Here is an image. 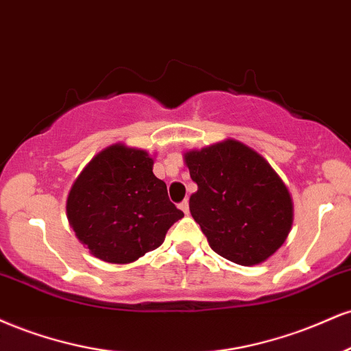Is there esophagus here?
Returning a JSON list of instances; mask_svg holds the SVG:
<instances>
[{"label": "esophagus", "instance_id": "34e87169", "mask_svg": "<svg viewBox=\"0 0 351 351\" xmlns=\"http://www.w3.org/2000/svg\"><path fill=\"white\" fill-rule=\"evenodd\" d=\"M179 208L182 210V212L185 213V215H187V213H189V200L180 202V204H179Z\"/></svg>", "mask_w": 351, "mask_h": 351}]
</instances>
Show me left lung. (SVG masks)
Returning <instances> with one entry per match:
<instances>
[{"label":"left lung","instance_id":"1","mask_svg":"<svg viewBox=\"0 0 351 351\" xmlns=\"http://www.w3.org/2000/svg\"><path fill=\"white\" fill-rule=\"evenodd\" d=\"M185 164L197 184L189 208L217 254L253 266L281 248L292 225V200L266 159L228 139L187 152Z\"/></svg>","mask_w":351,"mask_h":351}]
</instances>
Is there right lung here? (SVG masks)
Returning <instances> with one entry per match:
<instances>
[{"instance_id":"1","label":"right lung","mask_w":351,"mask_h":351,"mask_svg":"<svg viewBox=\"0 0 351 351\" xmlns=\"http://www.w3.org/2000/svg\"><path fill=\"white\" fill-rule=\"evenodd\" d=\"M146 151L113 144L90 160L67 199L69 223L93 256L126 265L159 248L184 217Z\"/></svg>"}]
</instances>
